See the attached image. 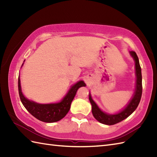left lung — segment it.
Returning a JSON list of instances; mask_svg holds the SVG:
<instances>
[{
    "label": "left lung",
    "mask_w": 157,
    "mask_h": 157,
    "mask_svg": "<svg viewBox=\"0 0 157 157\" xmlns=\"http://www.w3.org/2000/svg\"><path fill=\"white\" fill-rule=\"evenodd\" d=\"M130 55L134 59L135 61V69H136V88L134 94L129 102L127 104L125 107L121 110V111L115 113V114H109L103 112L100 109L96 102L93 101L91 94H89V100L92 105V113L94 118L100 123L105 125H114L120 121H123L125 119L132 114L134 112L140 101L142 93V72L141 67L140 65L139 59L137 55L134 51H130Z\"/></svg>",
    "instance_id": "8db88e82"
}]
</instances>
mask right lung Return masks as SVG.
<instances>
[{"label":"right lung","mask_w":157,"mask_h":157,"mask_svg":"<svg viewBox=\"0 0 157 157\" xmlns=\"http://www.w3.org/2000/svg\"><path fill=\"white\" fill-rule=\"evenodd\" d=\"M22 64V65H23ZM86 86L84 81H79L73 85L69 90L68 92L61 101L51 104H40L26 98L23 94L20 84V79H18V89L20 99L24 107L31 115L38 120L46 123H53L62 119L67 114L71 102L74 98L78 90Z\"/></svg>","instance_id":"right-lung-1"}]
</instances>
